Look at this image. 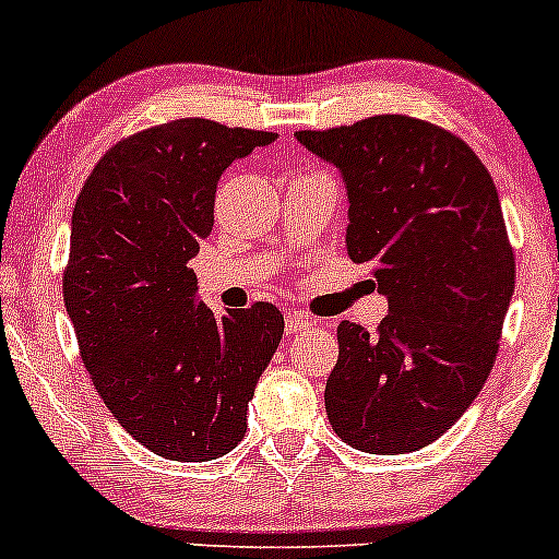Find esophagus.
<instances>
[{
    "mask_svg": "<svg viewBox=\"0 0 559 559\" xmlns=\"http://www.w3.org/2000/svg\"><path fill=\"white\" fill-rule=\"evenodd\" d=\"M310 325H312V318L305 316V312L294 310V312H288V316H286V331L288 333L305 331V329H310Z\"/></svg>",
    "mask_w": 559,
    "mask_h": 559,
    "instance_id": "1",
    "label": "esophagus"
}]
</instances>
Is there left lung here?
Segmentation results:
<instances>
[{
	"label": "left lung",
	"mask_w": 559,
	"mask_h": 559,
	"mask_svg": "<svg viewBox=\"0 0 559 559\" xmlns=\"http://www.w3.org/2000/svg\"><path fill=\"white\" fill-rule=\"evenodd\" d=\"M294 136L342 173L346 252L389 299L378 333L338 325L325 413L355 449L415 452L457 423L497 360L515 292L497 186L463 139L407 115Z\"/></svg>",
	"instance_id": "1"
}]
</instances>
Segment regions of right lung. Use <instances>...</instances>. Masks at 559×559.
<instances>
[{"instance_id":"obj_1","label":"right lung","mask_w":559,"mask_h":559,"mask_svg":"<svg viewBox=\"0 0 559 559\" xmlns=\"http://www.w3.org/2000/svg\"><path fill=\"white\" fill-rule=\"evenodd\" d=\"M275 139L202 118L146 128L118 141L75 199L62 294L83 365L159 457L207 463L239 444L284 336L267 301L215 316L189 267L213 230L223 170Z\"/></svg>"}]
</instances>
